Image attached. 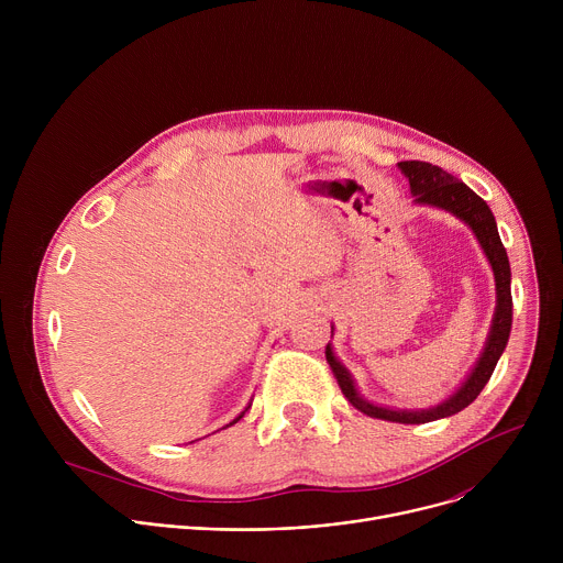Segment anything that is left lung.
I'll return each instance as SVG.
<instances>
[{"label": "left lung", "mask_w": 563, "mask_h": 563, "mask_svg": "<svg viewBox=\"0 0 563 563\" xmlns=\"http://www.w3.org/2000/svg\"><path fill=\"white\" fill-rule=\"evenodd\" d=\"M400 174H404L410 183V194L415 196L417 205H428L443 209L452 216H456L461 222L470 227L474 233L478 247L484 250L493 274H495V287H497V307L493 316V325L484 345V352L478 354L474 367L465 376V380L448 396L441 404L423 410H398V408H387L372 404V400L363 398V394L356 387V380L352 372L339 361L334 354L332 343L325 347L328 363L345 394L350 404L361 410L363 415L380 421H391V423H406V426H419V423H430L437 419L452 417L467 408L472 400L481 394V389L486 387L490 380L506 345L510 339V328H512V294H510V263L506 247L499 238L497 231V220L484 198H478L465 183L456 180L452 174L443 172L437 165L421 163V159H408V163H398ZM332 336H334V325H332Z\"/></svg>", "instance_id": "8db88e82"}]
</instances>
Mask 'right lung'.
<instances>
[{
    "label": "right lung",
    "instance_id": "right-lung-1",
    "mask_svg": "<svg viewBox=\"0 0 563 563\" xmlns=\"http://www.w3.org/2000/svg\"><path fill=\"white\" fill-rule=\"evenodd\" d=\"M247 408H252V406H247ZM247 408H245V412H247ZM245 412H240V415H238V417H235V419H233V421H231V423H229V426H233V423H238V421H240V419H243V417H245Z\"/></svg>",
    "mask_w": 563,
    "mask_h": 563
}]
</instances>
